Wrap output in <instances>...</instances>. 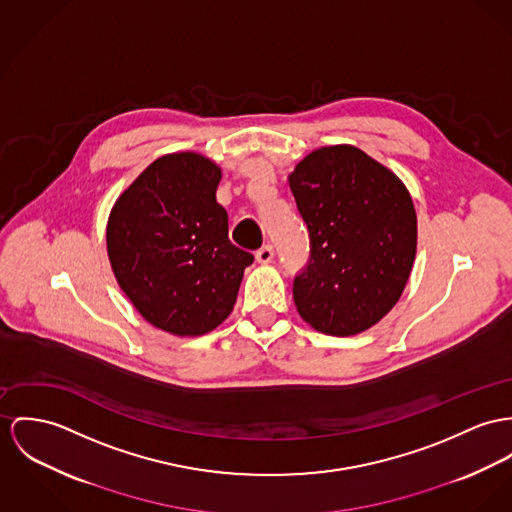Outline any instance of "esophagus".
Instances as JSON below:
<instances>
[{"label":"esophagus","mask_w":512,"mask_h":512,"mask_svg":"<svg viewBox=\"0 0 512 512\" xmlns=\"http://www.w3.org/2000/svg\"><path fill=\"white\" fill-rule=\"evenodd\" d=\"M257 261L259 263H271L273 261V257H275V249H273V245L271 243H267V245H263L259 251H257Z\"/></svg>","instance_id":"34e87169"}]
</instances>
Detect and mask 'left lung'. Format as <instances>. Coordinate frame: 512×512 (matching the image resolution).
I'll list each match as a JSON object with an SVG mask.
<instances>
[{"label":"left lung","instance_id":"obj_1","mask_svg":"<svg viewBox=\"0 0 512 512\" xmlns=\"http://www.w3.org/2000/svg\"><path fill=\"white\" fill-rule=\"evenodd\" d=\"M288 183L310 236V259L292 288L298 314L325 335L366 331L394 308L411 273L413 200L354 146L315 150Z\"/></svg>","mask_w":512,"mask_h":512}]
</instances>
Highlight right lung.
<instances>
[{"label":"right lung","instance_id":"add662e5","mask_svg":"<svg viewBox=\"0 0 512 512\" xmlns=\"http://www.w3.org/2000/svg\"><path fill=\"white\" fill-rule=\"evenodd\" d=\"M220 177L204 156H163L109 216L107 249L120 288L144 319L173 335L197 337L218 327L253 263L228 237V212L216 200Z\"/></svg>","mask_w":512,"mask_h":512}]
</instances>
